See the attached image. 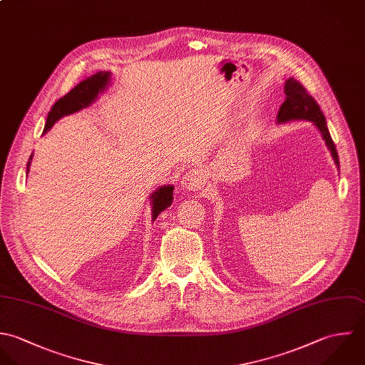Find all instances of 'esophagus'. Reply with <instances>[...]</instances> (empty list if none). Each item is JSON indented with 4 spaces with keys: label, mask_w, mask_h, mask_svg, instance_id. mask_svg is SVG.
<instances>
[{
    "label": "esophagus",
    "mask_w": 365,
    "mask_h": 365,
    "mask_svg": "<svg viewBox=\"0 0 365 365\" xmlns=\"http://www.w3.org/2000/svg\"><path fill=\"white\" fill-rule=\"evenodd\" d=\"M205 185V175L200 169H192L186 172L180 179V187L183 190H199Z\"/></svg>",
    "instance_id": "esophagus-1"
}]
</instances>
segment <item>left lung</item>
<instances>
[{
    "label": "left lung",
    "instance_id": "8db88e82",
    "mask_svg": "<svg viewBox=\"0 0 365 365\" xmlns=\"http://www.w3.org/2000/svg\"><path fill=\"white\" fill-rule=\"evenodd\" d=\"M285 94L287 98L279 107L277 123L278 124H285L294 120H304L313 123V125L317 128V131L322 134V138L324 140V144L329 148L331 158L340 170V162H339V155L336 150V145L330 137L326 118L319 107V104L314 101L312 96L307 94L306 88L293 77H289L285 81Z\"/></svg>",
    "mask_w": 365,
    "mask_h": 365
}]
</instances>
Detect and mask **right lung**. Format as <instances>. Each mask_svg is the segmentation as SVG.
<instances>
[{"label":"right lung","mask_w":365,"mask_h":365,"mask_svg":"<svg viewBox=\"0 0 365 365\" xmlns=\"http://www.w3.org/2000/svg\"><path fill=\"white\" fill-rule=\"evenodd\" d=\"M111 81V72H97L83 81H80L74 88H72L65 97L59 98L53 107L51 108L43 134H46L55 123H58L61 118L74 114L83 108L90 107L98 97L100 93H104L107 90L108 84ZM32 156H29V160L26 163V175L29 172V166L32 162ZM150 212H152V221H155L160 212L168 209L173 202V186L165 185L158 187L155 192L150 193Z\"/></svg>","instance_id":"right-lung-1"}]
</instances>
